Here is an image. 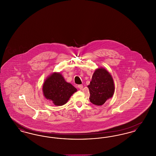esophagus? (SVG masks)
Wrapping results in <instances>:
<instances>
[{"instance_id":"obj_1","label":"esophagus","mask_w":156,"mask_h":156,"mask_svg":"<svg viewBox=\"0 0 156 156\" xmlns=\"http://www.w3.org/2000/svg\"><path fill=\"white\" fill-rule=\"evenodd\" d=\"M78 88L80 89V90H82V89H83V85H78Z\"/></svg>"}]
</instances>
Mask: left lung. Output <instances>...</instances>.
<instances>
[{
	"label": "left lung",
	"mask_w": 156,
	"mask_h": 156,
	"mask_svg": "<svg viewBox=\"0 0 156 156\" xmlns=\"http://www.w3.org/2000/svg\"><path fill=\"white\" fill-rule=\"evenodd\" d=\"M89 101L96 105H102L110 98L115 91V86L111 75L104 68H98L92 77V81L88 86Z\"/></svg>",
	"instance_id": "obj_1"
}]
</instances>
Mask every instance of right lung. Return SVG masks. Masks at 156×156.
<instances>
[{"label": "right lung", "mask_w": 156, "mask_h": 156, "mask_svg": "<svg viewBox=\"0 0 156 156\" xmlns=\"http://www.w3.org/2000/svg\"><path fill=\"white\" fill-rule=\"evenodd\" d=\"M76 90L73 85L65 81L61 75L55 73L47 78L43 87L44 97L57 106L66 104Z\"/></svg>", "instance_id": "add662e5"}]
</instances>
